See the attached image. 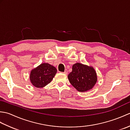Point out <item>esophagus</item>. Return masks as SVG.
I'll return each mask as SVG.
<instances>
[{
  "instance_id": "obj_1",
  "label": "esophagus",
  "mask_w": 130,
  "mask_h": 130,
  "mask_svg": "<svg viewBox=\"0 0 130 130\" xmlns=\"http://www.w3.org/2000/svg\"><path fill=\"white\" fill-rule=\"evenodd\" d=\"M63 73L65 74H68V70L67 69H65V71H64V72H63Z\"/></svg>"
}]
</instances>
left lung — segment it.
<instances>
[{
	"mask_svg": "<svg viewBox=\"0 0 130 130\" xmlns=\"http://www.w3.org/2000/svg\"><path fill=\"white\" fill-rule=\"evenodd\" d=\"M68 79L71 84L79 92H86L91 89L96 82V74L92 67L80 63H75Z\"/></svg>",
	"mask_w": 130,
	"mask_h": 130,
	"instance_id": "left-lung-1",
	"label": "left lung"
}]
</instances>
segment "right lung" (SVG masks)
Returning <instances> with one entry per match:
<instances>
[{
  "label": "right lung",
  "instance_id": "obj_1",
  "mask_svg": "<svg viewBox=\"0 0 130 130\" xmlns=\"http://www.w3.org/2000/svg\"><path fill=\"white\" fill-rule=\"evenodd\" d=\"M56 73V69L53 66L48 63H41L31 71L30 80L35 87L43 88L51 82Z\"/></svg>",
  "mask_w": 130,
  "mask_h": 130
}]
</instances>
